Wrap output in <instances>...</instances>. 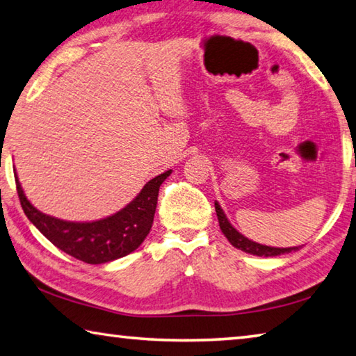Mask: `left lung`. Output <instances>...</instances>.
<instances>
[{"instance_id":"8db88e82","label":"left lung","mask_w":356,"mask_h":356,"mask_svg":"<svg viewBox=\"0 0 356 356\" xmlns=\"http://www.w3.org/2000/svg\"><path fill=\"white\" fill-rule=\"evenodd\" d=\"M215 212L216 216H218V222H220V229L221 232L225 234L226 238L231 242L232 246H236L237 250H242L245 252H250V254L254 256H264V257H273V256H281V254H289V252L300 250L298 246H292V248H275V246H267V245H261L252 242V240L246 238L242 236L236 227H234L229 220L226 218L225 212L220 207L218 202H215Z\"/></svg>"}]
</instances>
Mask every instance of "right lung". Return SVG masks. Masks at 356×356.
I'll list each match as a JSON object with an SVG mask.
<instances>
[{"label": "right lung", "instance_id": "right-lung-1", "mask_svg": "<svg viewBox=\"0 0 356 356\" xmlns=\"http://www.w3.org/2000/svg\"><path fill=\"white\" fill-rule=\"evenodd\" d=\"M170 174L171 170L149 180L122 210L91 222L64 221L42 213L26 200L17 172L15 184L23 212L53 245L78 261L105 264L130 254L144 242L154 222L160 185Z\"/></svg>", "mask_w": 356, "mask_h": 356}]
</instances>
